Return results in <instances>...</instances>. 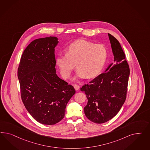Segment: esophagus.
<instances>
[{"label":"esophagus","mask_w":150,"mask_h":150,"mask_svg":"<svg viewBox=\"0 0 150 150\" xmlns=\"http://www.w3.org/2000/svg\"><path fill=\"white\" fill-rule=\"evenodd\" d=\"M74 88H75L76 91L79 90V88H80V86H79L78 85H75L74 86Z\"/></svg>","instance_id":"34e87169"}]
</instances>
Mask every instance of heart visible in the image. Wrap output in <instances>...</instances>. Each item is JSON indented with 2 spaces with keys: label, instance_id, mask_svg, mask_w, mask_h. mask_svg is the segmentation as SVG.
<instances>
[{
  "label": "heart",
  "instance_id": "b5f03b06",
  "mask_svg": "<svg viewBox=\"0 0 150 150\" xmlns=\"http://www.w3.org/2000/svg\"><path fill=\"white\" fill-rule=\"evenodd\" d=\"M108 52L105 45L80 40L69 45L66 54H59L56 59L61 75L64 79L70 77L75 67V79L97 76L105 66Z\"/></svg>",
  "mask_w": 150,
  "mask_h": 150
}]
</instances>
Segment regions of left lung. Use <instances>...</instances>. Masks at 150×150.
I'll return each mask as SVG.
<instances>
[{
	"instance_id": "obj_1",
	"label": "left lung",
	"mask_w": 150,
	"mask_h": 150,
	"mask_svg": "<svg viewBox=\"0 0 150 150\" xmlns=\"http://www.w3.org/2000/svg\"><path fill=\"white\" fill-rule=\"evenodd\" d=\"M114 55V63L80 88L88 102L84 108L87 118L97 124L105 123L117 115L124 103L130 69L119 41L108 33Z\"/></svg>"
}]
</instances>
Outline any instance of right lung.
Masks as SVG:
<instances>
[{
  "label": "right lung",
  "instance_id": "add662e5",
  "mask_svg": "<svg viewBox=\"0 0 150 150\" xmlns=\"http://www.w3.org/2000/svg\"><path fill=\"white\" fill-rule=\"evenodd\" d=\"M58 43L55 37L32 41L23 51L18 69L23 103L33 118L45 125H54L64 117L67 103L75 93L74 87L56 74Z\"/></svg>",
  "mask_w": 150,
  "mask_h": 150
}]
</instances>
